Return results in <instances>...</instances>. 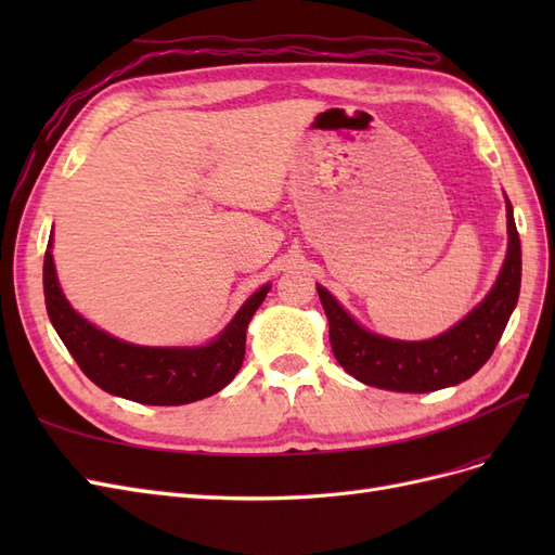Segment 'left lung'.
<instances>
[{
	"label": "left lung",
	"mask_w": 555,
	"mask_h": 555,
	"mask_svg": "<svg viewBox=\"0 0 555 555\" xmlns=\"http://www.w3.org/2000/svg\"><path fill=\"white\" fill-rule=\"evenodd\" d=\"M505 206L507 255L495 284L459 324L430 340H393L367 331L317 284L333 354L351 377L386 391L428 393L469 379L491 359L520 292V241L507 196Z\"/></svg>",
	"instance_id": "left-lung-1"
}]
</instances>
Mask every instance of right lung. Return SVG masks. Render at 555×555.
Segmentation results:
<instances>
[{
  "instance_id": "right-lung-1",
  "label": "right lung",
  "mask_w": 555,
  "mask_h": 555,
  "mask_svg": "<svg viewBox=\"0 0 555 555\" xmlns=\"http://www.w3.org/2000/svg\"><path fill=\"white\" fill-rule=\"evenodd\" d=\"M53 233L43 259L46 310L64 347L99 389L143 405H188L208 398L236 377L245 359L249 319L271 284L251 294L224 331L198 347H143L96 328L66 300L53 261Z\"/></svg>"
}]
</instances>
